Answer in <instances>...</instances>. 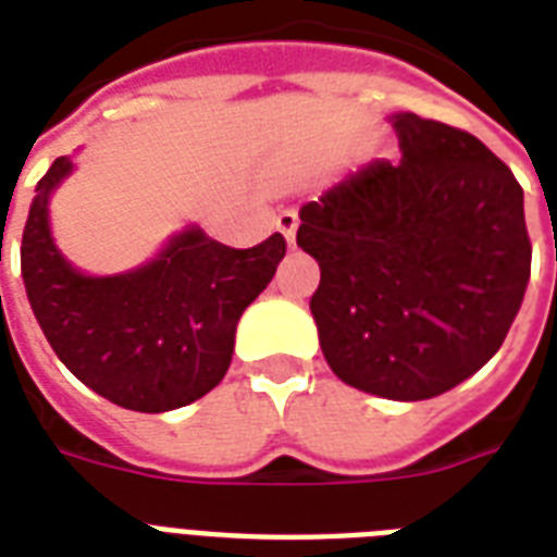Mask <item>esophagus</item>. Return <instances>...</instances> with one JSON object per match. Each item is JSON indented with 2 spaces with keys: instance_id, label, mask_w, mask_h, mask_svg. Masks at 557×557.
Here are the masks:
<instances>
[{
  "instance_id": "34e87169",
  "label": "esophagus",
  "mask_w": 557,
  "mask_h": 557,
  "mask_svg": "<svg viewBox=\"0 0 557 557\" xmlns=\"http://www.w3.org/2000/svg\"><path fill=\"white\" fill-rule=\"evenodd\" d=\"M297 225H300V216H297V210H283L277 216V227H280V234L286 236V243L288 245H295V236H297Z\"/></svg>"
}]
</instances>
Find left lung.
<instances>
[{"mask_svg": "<svg viewBox=\"0 0 557 557\" xmlns=\"http://www.w3.org/2000/svg\"><path fill=\"white\" fill-rule=\"evenodd\" d=\"M401 161L379 159L300 208L321 265L309 309L349 387L422 401L500 349L523 304L532 243L523 187L466 129L396 115Z\"/></svg>", "mask_w": 557, "mask_h": 557, "instance_id": "obj_1", "label": "left lung"}]
</instances>
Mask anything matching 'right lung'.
<instances>
[{
	"label": "right lung",
	"instance_id": "obj_1",
	"mask_svg": "<svg viewBox=\"0 0 557 557\" xmlns=\"http://www.w3.org/2000/svg\"><path fill=\"white\" fill-rule=\"evenodd\" d=\"M69 170L63 156L39 178L20 248L48 344L86 387L126 410L190 405L225 379L236 321L271 283L286 239L271 234L253 248H231L190 227L144 269L83 277L48 234V196Z\"/></svg>",
	"mask_w": 557,
	"mask_h": 557
}]
</instances>
